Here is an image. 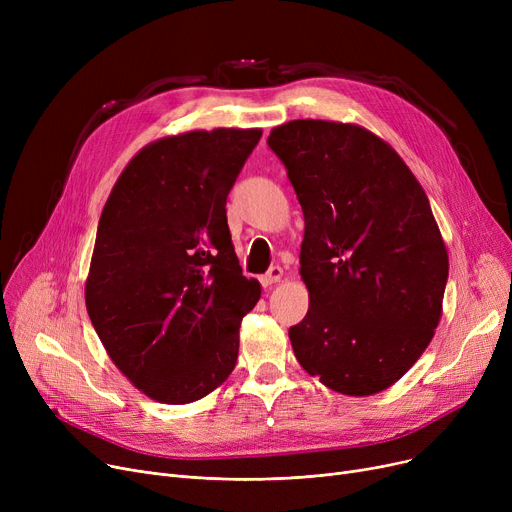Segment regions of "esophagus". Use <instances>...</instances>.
Masks as SVG:
<instances>
[{
    "instance_id": "34e87169",
    "label": "esophagus",
    "mask_w": 512,
    "mask_h": 512,
    "mask_svg": "<svg viewBox=\"0 0 512 512\" xmlns=\"http://www.w3.org/2000/svg\"><path fill=\"white\" fill-rule=\"evenodd\" d=\"M282 276H284L282 267L274 265V267H270V272H267V274H263V276H261V284L267 288V286H272V284L280 282V280H282Z\"/></svg>"
}]
</instances>
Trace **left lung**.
Returning <instances> with one entry per match:
<instances>
[{"label": "left lung", "instance_id": "left-lung-1", "mask_svg": "<svg viewBox=\"0 0 512 512\" xmlns=\"http://www.w3.org/2000/svg\"><path fill=\"white\" fill-rule=\"evenodd\" d=\"M267 145L305 215L309 311L288 330L294 357L334 392H382L415 365L442 317L448 253L427 195L357 124L292 120Z\"/></svg>", "mask_w": 512, "mask_h": 512}]
</instances>
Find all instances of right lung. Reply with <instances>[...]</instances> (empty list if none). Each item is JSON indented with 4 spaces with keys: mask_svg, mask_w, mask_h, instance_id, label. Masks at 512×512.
<instances>
[{
    "mask_svg": "<svg viewBox=\"0 0 512 512\" xmlns=\"http://www.w3.org/2000/svg\"><path fill=\"white\" fill-rule=\"evenodd\" d=\"M259 139L215 128L149 143L101 211L87 311L116 367L157 402H195L236 365L261 286L242 276L226 199Z\"/></svg>",
    "mask_w": 512,
    "mask_h": 512,
    "instance_id": "obj_1",
    "label": "right lung"
}]
</instances>
